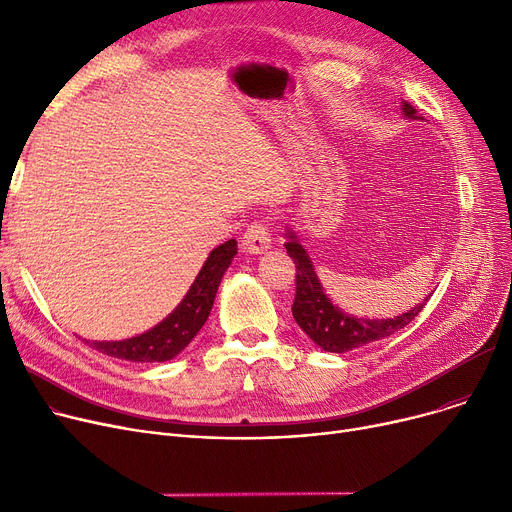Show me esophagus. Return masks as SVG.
I'll return each instance as SVG.
<instances>
[{"instance_id":"obj_1","label":"esophagus","mask_w":512,"mask_h":512,"mask_svg":"<svg viewBox=\"0 0 512 512\" xmlns=\"http://www.w3.org/2000/svg\"><path fill=\"white\" fill-rule=\"evenodd\" d=\"M272 245V236H270V224L265 220H255L247 228V232L242 234V247H245L249 253H263L270 249Z\"/></svg>"}]
</instances>
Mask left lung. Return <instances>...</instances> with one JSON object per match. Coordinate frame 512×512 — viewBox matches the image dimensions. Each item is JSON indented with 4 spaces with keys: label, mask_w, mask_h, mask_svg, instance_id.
<instances>
[{
    "label": "left lung",
    "mask_w": 512,
    "mask_h": 512,
    "mask_svg": "<svg viewBox=\"0 0 512 512\" xmlns=\"http://www.w3.org/2000/svg\"><path fill=\"white\" fill-rule=\"evenodd\" d=\"M402 112L411 120L421 118L417 116L415 107L407 101L402 105ZM284 247L286 253L292 257L294 267H297V292H294L292 315L297 319L301 330L328 353H346L369 342L388 338L394 332L409 326L425 307V303H419L411 311L396 315L394 319H361L348 315L334 307L324 294V288L319 286V280L315 276L311 259L303 245H299L294 232H288V242ZM425 301H429V297Z\"/></svg>",
    "instance_id": "8db88e82"
}]
</instances>
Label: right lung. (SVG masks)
<instances>
[{"mask_svg": "<svg viewBox=\"0 0 512 512\" xmlns=\"http://www.w3.org/2000/svg\"><path fill=\"white\" fill-rule=\"evenodd\" d=\"M234 255H236L234 238L224 242V245H220L218 249H213L205 265L201 267V272L193 282L191 290L186 292L182 303L153 330L122 342H87V344L107 357L126 359L134 363H161V361L174 359L203 328V324L209 317V311L213 307L215 292H218L222 276L228 270Z\"/></svg>", "mask_w": 512, "mask_h": 512, "instance_id": "1", "label": "right lung"}]
</instances>
